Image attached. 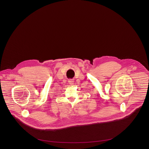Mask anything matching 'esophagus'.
Returning <instances> with one entry per match:
<instances>
[{
	"instance_id": "34e87169",
	"label": "esophagus",
	"mask_w": 149,
	"mask_h": 149,
	"mask_svg": "<svg viewBox=\"0 0 149 149\" xmlns=\"http://www.w3.org/2000/svg\"><path fill=\"white\" fill-rule=\"evenodd\" d=\"M74 80H72V79H70L69 80V83L70 84V85H72L73 84H74Z\"/></svg>"
}]
</instances>
